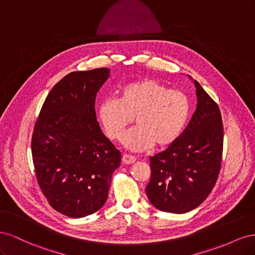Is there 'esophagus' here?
<instances>
[{"instance_id": "1", "label": "esophagus", "mask_w": 255, "mask_h": 255, "mask_svg": "<svg viewBox=\"0 0 255 255\" xmlns=\"http://www.w3.org/2000/svg\"><path fill=\"white\" fill-rule=\"evenodd\" d=\"M122 161H123V164L130 165V164L135 163V161H136V157L133 156V155H129V154H123Z\"/></svg>"}]
</instances>
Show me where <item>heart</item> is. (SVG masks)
Listing matches in <instances>:
<instances>
[{
    "instance_id": "b5f03b06",
    "label": "heart",
    "mask_w": 255,
    "mask_h": 255,
    "mask_svg": "<svg viewBox=\"0 0 255 255\" xmlns=\"http://www.w3.org/2000/svg\"><path fill=\"white\" fill-rule=\"evenodd\" d=\"M191 115L190 98L179 89H168L153 79L125 85L119 100L105 98L98 106V118L107 137L118 140L133 118L137 127L123 137V144L133 151H143L156 144H173Z\"/></svg>"
}]
</instances>
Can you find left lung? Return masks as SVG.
I'll return each instance as SVG.
<instances>
[{
  "instance_id": "8db88e82",
  "label": "left lung",
  "mask_w": 255,
  "mask_h": 255,
  "mask_svg": "<svg viewBox=\"0 0 255 255\" xmlns=\"http://www.w3.org/2000/svg\"><path fill=\"white\" fill-rule=\"evenodd\" d=\"M194 83L197 109L188 126L173 144L150 157L146 196L154 207L167 213L184 214L198 207L211 194L220 171L221 114L201 85Z\"/></svg>"
}]
</instances>
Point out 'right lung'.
<instances>
[{
	"label": "right lung",
	"instance_id": "add662e5",
	"mask_svg": "<svg viewBox=\"0 0 255 255\" xmlns=\"http://www.w3.org/2000/svg\"><path fill=\"white\" fill-rule=\"evenodd\" d=\"M110 69L67 74L41 107L33 137L36 177L54 210L71 218L96 213L106 202L121 153L101 130L96 116L98 91Z\"/></svg>",
	"mask_w": 255,
	"mask_h": 255
}]
</instances>
